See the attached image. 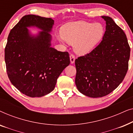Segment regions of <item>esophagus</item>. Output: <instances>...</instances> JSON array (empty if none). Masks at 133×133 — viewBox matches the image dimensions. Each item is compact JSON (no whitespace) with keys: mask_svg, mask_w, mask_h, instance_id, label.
Wrapping results in <instances>:
<instances>
[{"mask_svg":"<svg viewBox=\"0 0 133 133\" xmlns=\"http://www.w3.org/2000/svg\"><path fill=\"white\" fill-rule=\"evenodd\" d=\"M70 62L71 63H74V62H75V56H74L73 54H71L70 56Z\"/></svg>","mask_w":133,"mask_h":133,"instance_id":"1","label":"esophagus"}]
</instances>
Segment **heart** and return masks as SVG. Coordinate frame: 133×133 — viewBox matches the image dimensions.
Wrapping results in <instances>:
<instances>
[{
	"mask_svg": "<svg viewBox=\"0 0 133 133\" xmlns=\"http://www.w3.org/2000/svg\"><path fill=\"white\" fill-rule=\"evenodd\" d=\"M105 33L102 23L76 21L66 23L61 30L60 40L73 44L76 53L85 55L90 52L100 43Z\"/></svg>",
	"mask_w": 133,
	"mask_h": 133,
	"instance_id": "1",
	"label": "heart"
}]
</instances>
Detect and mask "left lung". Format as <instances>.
Listing matches in <instances>:
<instances>
[{"mask_svg": "<svg viewBox=\"0 0 133 133\" xmlns=\"http://www.w3.org/2000/svg\"><path fill=\"white\" fill-rule=\"evenodd\" d=\"M101 42L89 54L75 60V83L83 95L97 98L108 95L123 81L128 69L130 47L123 31L108 16Z\"/></svg>", "mask_w": 133, "mask_h": 133, "instance_id": "left-lung-1", "label": "left lung"}]
</instances>
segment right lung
Listing matches in <instances>:
<instances>
[{
    "instance_id": "add662e5",
    "label": "right lung",
    "mask_w": 133,
    "mask_h": 133,
    "mask_svg": "<svg viewBox=\"0 0 133 133\" xmlns=\"http://www.w3.org/2000/svg\"><path fill=\"white\" fill-rule=\"evenodd\" d=\"M54 20L29 14L22 18L9 34L5 49L6 72L22 93L41 97L54 90L57 79L70 63L68 52L51 47ZM41 31L32 35L28 28Z\"/></svg>"
}]
</instances>
